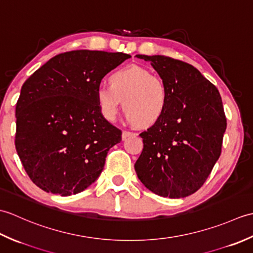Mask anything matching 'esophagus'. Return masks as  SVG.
Wrapping results in <instances>:
<instances>
[{
	"instance_id": "esophagus-1",
	"label": "esophagus",
	"mask_w": 253,
	"mask_h": 253,
	"mask_svg": "<svg viewBox=\"0 0 253 253\" xmlns=\"http://www.w3.org/2000/svg\"><path fill=\"white\" fill-rule=\"evenodd\" d=\"M136 132H132V131H128V130H124L122 133V138L123 140H125L128 137H131V136H135Z\"/></svg>"
}]
</instances>
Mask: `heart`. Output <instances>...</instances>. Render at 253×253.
Segmentation results:
<instances>
[{
	"label": "heart",
	"mask_w": 253,
	"mask_h": 253,
	"mask_svg": "<svg viewBox=\"0 0 253 253\" xmlns=\"http://www.w3.org/2000/svg\"><path fill=\"white\" fill-rule=\"evenodd\" d=\"M110 87L96 90V102L107 121L115 120L121 101L127 120L141 127L157 123L168 106L169 91L164 80L144 67L130 65L118 69L111 75Z\"/></svg>",
	"instance_id": "1"
}]
</instances>
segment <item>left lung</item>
<instances>
[{
    "label": "left lung",
    "instance_id": "1",
    "mask_svg": "<svg viewBox=\"0 0 253 253\" xmlns=\"http://www.w3.org/2000/svg\"><path fill=\"white\" fill-rule=\"evenodd\" d=\"M151 63L169 91L163 116L140 133L138 178L159 196L184 198L200 189L222 151L226 117L217 88L188 63L136 55Z\"/></svg>",
    "mask_w": 253,
    "mask_h": 253
}]
</instances>
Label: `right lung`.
Masks as SVG:
<instances>
[{"instance_id":"obj_1","label":"right lung","mask_w":253,"mask_h":253,"mask_svg":"<svg viewBox=\"0 0 253 253\" xmlns=\"http://www.w3.org/2000/svg\"><path fill=\"white\" fill-rule=\"evenodd\" d=\"M129 57L122 52L61 53L23 84L15 147L26 173L42 190L76 195L100 176L122 130L102 115L96 90L107 73Z\"/></svg>"}]
</instances>
